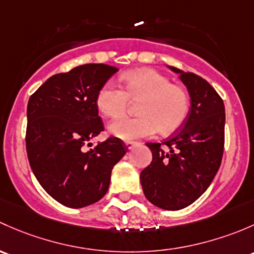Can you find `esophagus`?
<instances>
[{
	"mask_svg": "<svg viewBox=\"0 0 254 254\" xmlns=\"http://www.w3.org/2000/svg\"><path fill=\"white\" fill-rule=\"evenodd\" d=\"M135 145H137V143L135 142H126V148L128 149V150H130V149Z\"/></svg>",
	"mask_w": 254,
	"mask_h": 254,
	"instance_id": "1",
	"label": "esophagus"
}]
</instances>
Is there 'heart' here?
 Instances as JSON below:
<instances>
[{
	"mask_svg": "<svg viewBox=\"0 0 254 254\" xmlns=\"http://www.w3.org/2000/svg\"><path fill=\"white\" fill-rule=\"evenodd\" d=\"M126 91L114 82L101 87L96 96L98 109L110 119L126 112L129 98L142 100L134 119L117 120L109 132L124 140L151 137L158 130L170 134L179 129L190 114V95L181 85L172 84L169 77L151 68L135 69L122 77Z\"/></svg>",
	"mask_w": 254,
	"mask_h": 254,
	"instance_id": "b5f03b06",
	"label": "heart"
}]
</instances>
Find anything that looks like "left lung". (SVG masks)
Segmentation results:
<instances>
[{
  "label": "left lung",
  "mask_w": 254,
  "mask_h": 254,
  "mask_svg": "<svg viewBox=\"0 0 254 254\" xmlns=\"http://www.w3.org/2000/svg\"><path fill=\"white\" fill-rule=\"evenodd\" d=\"M167 67L180 75L187 88L190 114L182 129L163 144L146 143L153 160L140 174V184L151 204L165 210H180L208 190L220 167L225 106L215 89L202 77Z\"/></svg>",
  "instance_id": "left-lung-1"
}]
</instances>
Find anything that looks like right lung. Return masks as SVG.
I'll list each match as a JSON object with an SVG mask.
<instances>
[{"label": "right lung", "mask_w": 254, "mask_h": 254, "mask_svg": "<svg viewBox=\"0 0 254 254\" xmlns=\"http://www.w3.org/2000/svg\"><path fill=\"white\" fill-rule=\"evenodd\" d=\"M117 70L103 64L74 67L50 77L28 103L30 167L41 187L69 208L100 200L109 190L112 169L126 154V145L115 137L83 151L85 143L104 130L96 96Z\"/></svg>", "instance_id": "right-lung-1"}]
</instances>
